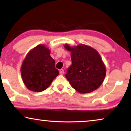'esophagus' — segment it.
<instances>
[{
	"mask_svg": "<svg viewBox=\"0 0 131 131\" xmlns=\"http://www.w3.org/2000/svg\"><path fill=\"white\" fill-rule=\"evenodd\" d=\"M60 73L61 74H64V70L63 69H61L60 70Z\"/></svg>",
	"mask_w": 131,
	"mask_h": 131,
	"instance_id": "34e87169",
	"label": "esophagus"
}]
</instances>
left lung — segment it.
<instances>
[{"label":"left lung","mask_w":131,"mask_h":131,"mask_svg":"<svg viewBox=\"0 0 131 131\" xmlns=\"http://www.w3.org/2000/svg\"><path fill=\"white\" fill-rule=\"evenodd\" d=\"M64 47L71 52L72 64L66 74L71 86L80 93H89L98 88L104 80L106 69L99 53L91 46L79 45Z\"/></svg>","instance_id":"left-lung-1"}]
</instances>
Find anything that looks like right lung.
I'll use <instances>...</instances> for the list:
<instances>
[{
	"instance_id": "right-lung-1",
	"label": "right lung",
	"mask_w": 131,
	"mask_h": 131,
	"mask_svg": "<svg viewBox=\"0 0 131 131\" xmlns=\"http://www.w3.org/2000/svg\"><path fill=\"white\" fill-rule=\"evenodd\" d=\"M21 73L23 82L29 90L42 92L49 86L59 71L50 55V50L44 45H39L27 53Z\"/></svg>"
}]
</instances>
